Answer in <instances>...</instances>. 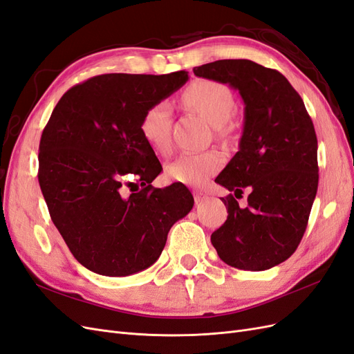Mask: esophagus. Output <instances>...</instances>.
I'll list each match as a JSON object with an SVG mask.
<instances>
[{
    "instance_id": "34e87169",
    "label": "esophagus",
    "mask_w": 354,
    "mask_h": 354,
    "mask_svg": "<svg viewBox=\"0 0 354 354\" xmlns=\"http://www.w3.org/2000/svg\"><path fill=\"white\" fill-rule=\"evenodd\" d=\"M194 196H195V202H196V205H199V203L205 202V201L208 199V196H207L205 194H202V192H195Z\"/></svg>"
}]
</instances>
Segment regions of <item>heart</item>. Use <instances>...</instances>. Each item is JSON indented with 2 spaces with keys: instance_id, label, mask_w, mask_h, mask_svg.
<instances>
[{
  "instance_id": "b5f03b06",
  "label": "heart",
  "mask_w": 354,
  "mask_h": 354,
  "mask_svg": "<svg viewBox=\"0 0 354 354\" xmlns=\"http://www.w3.org/2000/svg\"><path fill=\"white\" fill-rule=\"evenodd\" d=\"M183 102L195 109L205 120L221 130L234 111L232 91L220 82L201 80L183 94ZM140 133L146 143L159 153H168L171 149V106L167 102H158L145 111L140 120ZM221 156L217 152L181 153L167 168L168 176L189 186H201L218 171Z\"/></svg>"
}]
</instances>
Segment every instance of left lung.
<instances>
[{
  "mask_svg": "<svg viewBox=\"0 0 354 354\" xmlns=\"http://www.w3.org/2000/svg\"><path fill=\"white\" fill-rule=\"evenodd\" d=\"M196 77L229 84L245 104L239 151L216 183L250 190L243 209L221 198L227 220L211 234L220 259L241 270L261 272L283 263L303 239L316 198L317 138L303 99L276 69L246 59L194 68Z\"/></svg>",
  "mask_w": 354,
  "mask_h": 354,
  "instance_id": "obj_1",
  "label": "left lung"
}]
</instances>
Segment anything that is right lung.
Wrapping results in <instances>:
<instances>
[{
    "mask_svg": "<svg viewBox=\"0 0 354 354\" xmlns=\"http://www.w3.org/2000/svg\"><path fill=\"white\" fill-rule=\"evenodd\" d=\"M187 80L186 71L97 75L73 85L53 111L39 142L38 181L53 223L88 270L128 276L151 267L169 229L194 207L185 185H151L162 165L140 133L149 106Z\"/></svg>",
    "mask_w": 354,
    "mask_h": 354,
    "instance_id": "add662e5",
    "label": "right lung"
}]
</instances>
